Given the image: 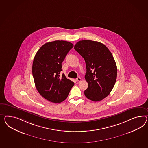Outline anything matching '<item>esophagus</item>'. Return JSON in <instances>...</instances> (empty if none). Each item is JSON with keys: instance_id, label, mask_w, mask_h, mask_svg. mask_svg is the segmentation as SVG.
Here are the masks:
<instances>
[{"instance_id": "34e87169", "label": "esophagus", "mask_w": 148, "mask_h": 148, "mask_svg": "<svg viewBox=\"0 0 148 148\" xmlns=\"http://www.w3.org/2000/svg\"><path fill=\"white\" fill-rule=\"evenodd\" d=\"M81 80L82 79H81V78H80V77H77L76 79V81H77V82H80Z\"/></svg>"}]
</instances>
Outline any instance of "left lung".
I'll return each instance as SVG.
<instances>
[{
    "label": "left lung",
    "mask_w": 148,
    "mask_h": 148,
    "mask_svg": "<svg viewBox=\"0 0 148 148\" xmlns=\"http://www.w3.org/2000/svg\"><path fill=\"white\" fill-rule=\"evenodd\" d=\"M74 48L86 63L85 78L88 87L85 95L93 101L102 100L110 95L116 82L117 67L114 57L105 45L97 41H80Z\"/></svg>",
    "instance_id": "1"
}]
</instances>
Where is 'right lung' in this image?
<instances>
[{
    "instance_id": "add662e5",
    "label": "right lung",
    "mask_w": 148,
    "mask_h": 148,
    "mask_svg": "<svg viewBox=\"0 0 148 148\" xmlns=\"http://www.w3.org/2000/svg\"><path fill=\"white\" fill-rule=\"evenodd\" d=\"M73 45L65 41L48 42L39 49L34 57L32 73L38 93L50 102L65 100L74 83L60 76L62 63Z\"/></svg>"
}]
</instances>
